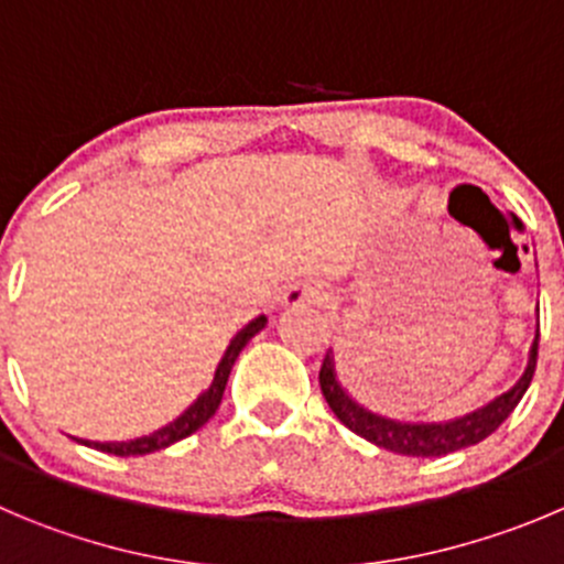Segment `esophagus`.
<instances>
[{
	"label": "esophagus",
	"mask_w": 564,
	"mask_h": 564,
	"mask_svg": "<svg viewBox=\"0 0 564 564\" xmlns=\"http://www.w3.org/2000/svg\"><path fill=\"white\" fill-rule=\"evenodd\" d=\"M325 292L312 281H297L286 289L283 294V303L286 306H306V303H323Z\"/></svg>",
	"instance_id": "obj_1"
}]
</instances>
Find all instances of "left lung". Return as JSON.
Listing matches in <instances>:
<instances>
[{"instance_id":"1","label":"left lung","mask_w":564,"mask_h":564,"mask_svg":"<svg viewBox=\"0 0 564 564\" xmlns=\"http://www.w3.org/2000/svg\"><path fill=\"white\" fill-rule=\"evenodd\" d=\"M536 347H540V330H536L534 345H531L529 367H525L520 381L509 392L498 394L496 401H489L487 406L476 409V412L465 414V417L445 420V423H403V420H389L381 417V414H372L370 409L356 403L341 389L330 350L325 354L323 367H319V389H323L325 401H328L330 412L339 417V423L347 425L354 434L365 436L367 442H372L378 448H387L392 454L403 456H445L487 440L514 412V406L520 403L525 389H529L531 378H534Z\"/></svg>"}]
</instances>
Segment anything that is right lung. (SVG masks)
Wrapping results in <instances>:
<instances>
[{
    "mask_svg": "<svg viewBox=\"0 0 564 564\" xmlns=\"http://www.w3.org/2000/svg\"><path fill=\"white\" fill-rule=\"evenodd\" d=\"M264 325H267V317L261 314V317H256L252 323H247L245 328H241L239 334L230 339L228 350H225L223 361H219L217 372H214V381H210V387L199 394L197 401H194L192 406L181 414V417L172 420L170 425H163V429L152 431V434H147V436H139V440H128V442H88V440H83V445L105 451V454H113V456H144V454H155V451L170 448V445H175V442L192 436L194 431L203 429V425L208 423L214 414H217L219 403H223L225 383H228V376H230V370H234L236 359H239V354L245 350L247 341H250L258 330L264 328Z\"/></svg>",
    "mask_w": 564,
    "mask_h": 564,
    "instance_id": "add662e5",
    "label": "right lung"
}]
</instances>
